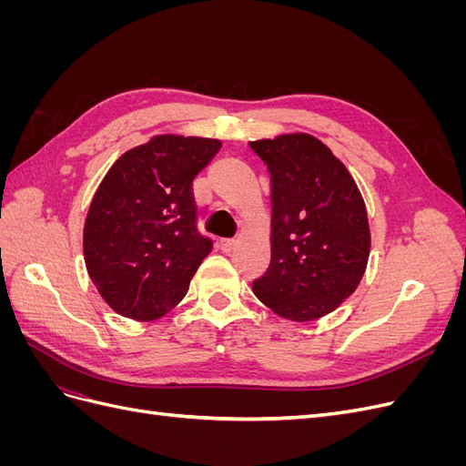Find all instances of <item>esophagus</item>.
<instances>
[{
	"label": "esophagus",
	"instance_id": "esophagus-1",
	"mask_svg": "<svg viewBox=\"0 0 466 466\" xmlns=\"http://www.w3.org/2000/svg\"><path fill=\"white\" fill-rule=\"evenodd\" d=\"M235 245H237L235 238H221V241H219V248L223 252H231L235 248Z\"/></svg>",
	"mask_w": 466,
	"mask_h": 466
}]
</instances>
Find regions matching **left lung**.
I'll return each instance as SVG.
<instances>
[{
    "mask_svg": "<svg viewBox=\"0 0 466 466\" xmlns=\"http://www.w3.org/2000/svg\"><path fill=\"white\" fill-rule=\"evenodd\" d=\"M248 146L270 173L272 200V258L252 291L279 317L320 319L356 291L368 266L371 233L361 192L313 136Z\"/></svg>",
    "mask_w": 466,
    "mask_h": 466,
    "instance_id": "obj_1",
    "label": "left lung"
}]
</instances>
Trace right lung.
<instances>
[{"mask_svg": "<svg viewBox=\"0 0 466 466\" xmlns=\"http://www.w3.org/2000/svg\"><path fill=\"white\" fill-rule=\"evenodd\" d=\"M219 139L155 136L126 151L98 185L83 228V255L101 298L122 317L153 320L185 298L209 255L192 180Z\"/></svg>", "mask_w": 466, "mask_h": 466, "instance_id": "add662e5", "label": "right lung"}]
</instances>
